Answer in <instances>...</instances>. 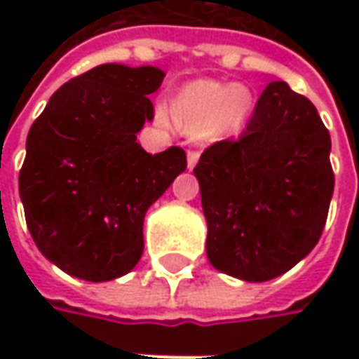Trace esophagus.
Masks as SVG:
<instances>
[{
  "label": "esophagus",
  "mask_w": 359,
  "mask_h": 359,
  "mask_svg": "<svg viewBox=\"0 0 359 359\" xmlns=\"http://www.w3.org/2000/svg\"><path fill=\"white\" fill-rule=\"evenodd\" d=\"M198 159H200V151H196V149L187 151V168H189V170H194V168H196V163H198Z\"/></svg>",
  "instance_id": "1"
}]
</instances>
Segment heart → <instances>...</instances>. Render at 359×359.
<instances>
[{"label":"heart","instance_id":"heart-1","mask_svg":"<svg viewBox=\"0 0 359 359\" xmlns=\"http://www.w3.org/2000/svg\"><path fill=\"white\" fill-rule=\"evenodd\" d=\"M252 107V93L243 86L219 81H196L182 91L172 105L173 121L194 135H208L238 126ZM159 118L170 121L168 109L159 107Z\"/></svg>","mask_w":359,"mask_h":359}]
</instances>
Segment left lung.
<instances>
[{
  "mask_svg": "<svg viewBox=\"0 0 359 359\" xmlns=\"http://www.w3.org/2000/svg\"><path fill=\"white\" fill-rule=\"evenodd\" d=\"M330 149L316 105L268 83L240 137L210 145L194 168L215 269L268 282L310 254L334 194Z\"/></svg>",
  "mask_w": 359,
  "mask_h": 359,
  "instance_id": "8db88e82",
  "label": "left lung"
}]
</instances>
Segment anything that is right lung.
Segmentation results:
<instances>
[{
	"label": "right lung",
	"instance_id": "obj_1",
	"mask_svg": "<svg viewBox=\"0 0 359 359\" xmlns=\"http://www.w3.org/2000/svg\"><path fill=\"white\" fill-rule=\"evenodd\" d=\"M158 67L97 65L49 97L25 142L20 198L41 254L69 276L107 282L144 254L147 208L187 168L177 145L147 154L137 131L154 119Z\"/></svg>",
	"mask_w": 359,
	"mask_h": 359
}]
</instances>
